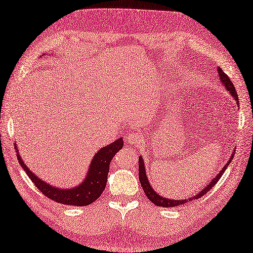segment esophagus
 Instances as JSON below:
<instances>
[{"mask_svg":"<svg viewBox=\"0 0 253 253\" xmlns=\"http://www.w3.org/2000/svg\"><path fill=\"white\" fill-rule=\"evenodd\" d=\"M141 139H142L141 135H139V133H137V132H131L128 136H126V140H127V142H129V143L138 144V143L141 142Z\"/></svg>","mask_w":253,"mask_h":253,"instance_id":"34e87169","label":"esophagus"}]
</instances>
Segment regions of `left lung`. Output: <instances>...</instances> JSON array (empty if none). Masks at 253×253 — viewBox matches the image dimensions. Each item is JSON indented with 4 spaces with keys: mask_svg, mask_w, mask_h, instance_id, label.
Returning a JSON list of instances; mask_svg holds the SVG:
<instances>
[{
    "mask_svg": "<svg viewBox=\"0 0 253 253\" xmlns=\"http://www.w3.org/2000/svg\"><path fill=\"white\" fill-rule=\"evenodd\" d=\"M217 75L219 77V80H221L222 84L225 85V89H226V91H228V92L230 93V96H233V99L236 101V103H237V105L239 104V101H238V95H237V92H236V89L234 87V84L232 83V80H230L228 78V76L226 74L224 73V71H222L221 68L217 67ZM235 151V150H234ZM234 158V152L233 154L230 155L229 160L227 161V163L224 165V168L218 171V174L216 176H214V178L210 181V184L207 185L204 188H202V190L199 191L197 195L192 196L190 198L188 199H180V200H175V199H169V198H165V197H162L161 195H159V193H157L154 191L152 185L150 184V181L148 179V176H147V171H146V166H144V162H143V159L142 157H139V180H140V184L142 186V189L144 191V193H146L147 198L149 199L150 201L153 202L155 206L158 207H163V208H174V207H177V206H181V204H185L187 202L189 201H192V200H197V199H199L200 197H202L203 195H206V193L211 189L212 187H214V185L216 184V182L218 181V179L221 178L222 175L224 174L225 169H227V166L229 165V163L232 162V160Z\"/></svg>",
    "mask_w": 253,
    "mask_h": 253,
    "instance_id": "1",
    "label": "left lung"
}]
</instances>
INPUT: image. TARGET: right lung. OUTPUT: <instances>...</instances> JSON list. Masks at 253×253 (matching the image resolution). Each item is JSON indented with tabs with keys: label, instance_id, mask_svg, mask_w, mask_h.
<instances>
[{
	"label": "right lung",
	"instance_id": "add662e5",
	"mask_svg": "<svg viewBox=\"0 0 253 253\" xmlns=\"http://www.w3.org/2000/svg\"><path fill=\"white\" fill-rule=\"evenodd\" d=\"M123 138H120L112 143L107 144V146L101 148L93 155L84 179H83V181L77 186L62 189V188H57L56 186L47 184V182L42 180L39 176L32 173L28 166L24 163V160L21 159L17 149V143L15 142L18 162L38 189L49 199H52V200L62 204L75 207L89 206V204L98 200V198H100L106 186L111 161L123 148Z\"/></svg>",
	"mask_w": 253,
	"mask_h": 253
}]
</instances>
